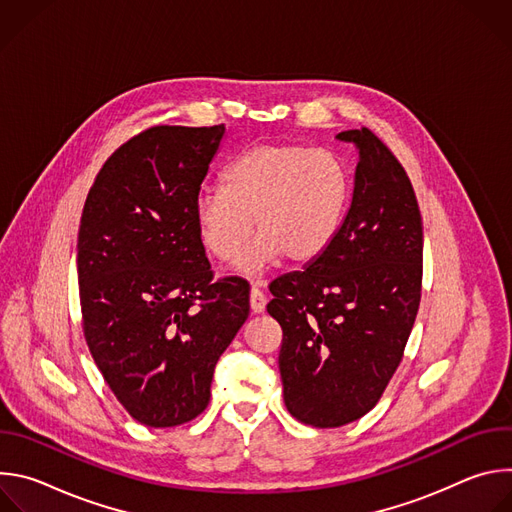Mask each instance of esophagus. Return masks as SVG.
Returning <instances> with one entry per match:
<instances>
[{
    "mask_svg": "<svg viewBox=\"0 0 512 512\" xmlns=\"http://www.w3.org/2000/svg\"><path fill=\"white\" fill-rule=\"evenodd\" d=\"M261 285H263V281L257 279V281L253 283V287H251V310H253L255 314H261V312L265 310V304H267V298H265V294H263Z\"/></svg>",
    "mask_w": 512,
    "mask_h": 512,
    "instance_id": "obj_1",
    "label": "esophagus"
}]
</instances>
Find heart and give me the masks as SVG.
<instances>
[{
	"instance_id": "heart-1",
	"label": "heart",
	"mask_w": 512,
	"mask_h": 512,
	"mask_svg": "<svg viewBox=\"0 0 512 512\" xmlns=\"http://www.w3.org/2000/svg\"><path fill=\"white\" fill-rule=\"evenodd\" d=\"M346 198L348 174L336 154L304 143H261L227 168L223 188L198 194L194 221L204 249L225 263L255 231L239 261L251 273L279 255L289 263L316 259L340 225Z\"/></svg>"
}]
</instances>
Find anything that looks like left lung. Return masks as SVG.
<instances>
[{
    "label": "left lung",
    "mask_w": 512,
    "mask_h": 512,
    "mask_svg": "<svg viewBox=\"0 0 512 512\" xmlns=\"http://www.w3.org/2000/svg\"><path fill=\"white\" fill-rule=\"evenodd\" d=\"M358 148L350 208L330 245L269 283L267 312L283 330V401L298 421L340 427L367 415L403 360L423 277V225L411 180L369 129Z\"/></svg>",
    "instance_id": "left-lung-1"
}]
</instances>
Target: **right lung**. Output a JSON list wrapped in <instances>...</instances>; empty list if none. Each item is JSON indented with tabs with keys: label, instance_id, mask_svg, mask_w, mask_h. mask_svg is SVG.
<instances>
[{
	"label": "right lung",
	"instance_id": "right-lung-1",
	"mask_svg": "<svg viewBox=\"0 0 512 512\" xmlns=\"http://www.w3.org/2000/svg\"><path fill=\"white\" fill-rule=\"evenodd\" d=\"M225 125H156L99 170L79 229L83 332L105 383L148 427L198 417L249 316V283L214 279L194 204Z\"/></svg>",
	"mask_w": 512,
	"mask_h": 512
}]
</instances>
